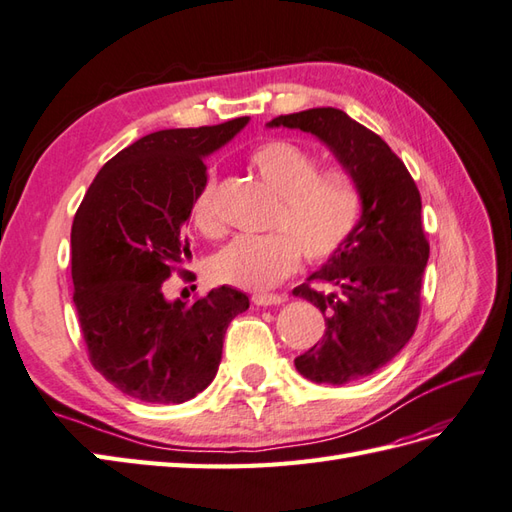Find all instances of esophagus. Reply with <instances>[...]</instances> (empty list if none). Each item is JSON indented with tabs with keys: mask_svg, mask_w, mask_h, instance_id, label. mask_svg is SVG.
Segmentation results:
<instances>
[{
	"mask_svg": "<svg viewBox=\"0 0 512 512\" xmlns=\"http://www.w3.org/2000/svg\"><path fill=\"white\" fill-rule=\"evenodd\" d=\"M251 301L257 307H268V305L285 303V301H288V296H285V294H253Z\"/></svg>",
	"mask_w": 512,
	"mask_h": 512,
	"instance_id": "obj_1",
	"label": "esophagus"
}]
</instances>
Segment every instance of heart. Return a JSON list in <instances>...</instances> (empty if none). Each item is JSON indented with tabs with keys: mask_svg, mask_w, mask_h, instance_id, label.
Listing matches in <instances>:
<instances>
[{
	"mask_svg": "<svg viewBox=\"0 0 512 512\" xmlns=\"http://www.w3.org/2000/svg\"><path fill=\"white\" fill-rule=\"evenodd\" d=\"M251 163L279 194L270 233L240 235L213 255L211 275L240 290H270L301 264L336 257L358 229L362 194L349 176L320 172L310 150L288 139H270L251 152ZM192 220L207 237L222 233L216 207V172L202 178L192 200Z\"/></svg>",
	"mask_w": 512,
	"mask_h": 512,
	"instance_id": "heart-1",
	"label": "heart"
}]
</instances>
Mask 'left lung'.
Wrapping results in <instances>:
<instances>
[{
  "label": "left lung",
  "mask_w": 512,
  "mask_h": 512,
  "mask_svg": "<svg viewBox=\"0 0 512 512\" xmlns=\"http://www.w3.org/2000/svg\"><path fill=\"white\" fill-rule=\"evenodd\" d=\"M268 126L301 128L325 141L362 194V218L347 246L294 288L325 314L327 327L294 360L296 371L316 384H349L388 364L419 325L430 257L419 187L382 137L334 106L279 115Z\"/></svg>",
  "instance_id": "8db88e82"
}]
</instances>
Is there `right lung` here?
<instances>
[{
    "mask_svg": "<svg viewBox=\"0 0 512 512\" xmlns=\"http://www.w3.org/2000/svg\"><path fill=\"white\" fill-rule=\"evenodd\" d=\"M248 124L168 128L104 163L71 227V279L82 338L95 371L124 395L183 403L218 373L231 320L248 296L222 285L194 303L168 301L163 283L183 270L185 224L207 174L205 157Z\"/></svg>",
    "mask_w": 512,
    "mask_h": 512,
    "instance_id": "obj_1",
    "label": "right lung"
}]
</instances>
